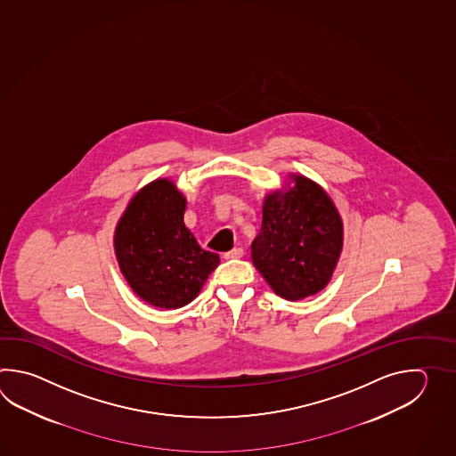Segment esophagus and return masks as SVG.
Returning <instances> with one entry per match:
<instances>
[{"label":"esophagus","mask_w":456,"mask_h":456,"mask_svg":"<svg viewBox=\"0 0 456 456\" xmlns=\"http://www.w3.org/2000/svg\"><path fill=\"white\" fill-rule=\"evenodd\" d=\"M242 256H244V249L242 248H234L232 251L224 254V259H240Z\"/></svg>","instance_id":"esophagus-1"}]
</instances>
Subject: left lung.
<instances>
[{
  "mask_svg": "<svg viewBox=\"0 0 456 456\" xmlns=\"http://www.w3.org/2000/svg\"><path fill=\"white\" fill-rule=\"evenodd\" d=\"M344 246V224L330 194L301 175L262 202V228L251 244L254 267L285 300L322 290Z\"/></svg>",
  "mask_w": 456,
  "mask_h": 456,
  "instance_id": "left-lung-1",
  "label": "left lung"
}]
</instances>
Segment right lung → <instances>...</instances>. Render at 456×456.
<instances>
[{"label":"right lung","mask_w":456,"mask_h":456,"mask_svg":"<svg viewBox=\"0 0 456 456\" xmlns=\"http://www.w3.org/2000/svg\"><path fill=\"white\" fill-rule=\"evenodd\" d=\"M187 199L167 177L143 185L114 232L118 269L142 300L177 310L200 293L220 256L205 251L185 226Z\"/></svg>","instance_id":"1"}]
</instances>
